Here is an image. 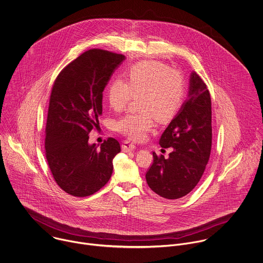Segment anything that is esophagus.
<instances>
[{"label":"esophagus","mask_w":263,"mask_h":263,"mask_svg":"<svg viewBox=\"0 0 263 263\" xmlns=\"http://www.w3.org/2000/svg\"><path fill=\"white\" fill-rule=\"evenodd\" d=\"M135 149V145L130 142V141H124L123 144H122V151L125 152V153H128V152H132Z\"/></svg>","instance_id":"obj_1"}]
</instances>
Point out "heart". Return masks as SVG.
<instances>
[{
  "label": "heart",
  "instance_id": "heart-1",
  "mask_svg": "<svg viewBox=\"0 0 263 263\" xmlns=\"http://www.w3.org/2000/svg\"><path fill=\"white\" fill-rule=\"evenodd\" d=\"M184 80L179 71L170 69L159 61H142L127 72V82L116 79L108 86L107 98L112 109H124L131 98L139 97L141 112H130L121 118L117 130L134 141L147 137L154 125V117L159 122L169 121L181 105Z\"/></svg>",
  "mask_w": 263,
  "mask_h": 263
}]
</instances>
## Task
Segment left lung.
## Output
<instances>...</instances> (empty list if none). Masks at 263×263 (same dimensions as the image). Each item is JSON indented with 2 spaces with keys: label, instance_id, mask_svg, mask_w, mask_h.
Returning a JSON list of instances; mask_svg holds the SVG:
<instances>
[{
  "label": "left lung",
  "instance_id": "1",
  "mask_svg": "<svg viewBox=\"0 0 263 263\" xmlns=\"http://www.w3.org/2000/svg\"><path fill=\"white\" fill-rule=\"evenodd\" d=\"M212 111L209 90L193 71L189 97L160 138V145L173 151L165 159L153 153L154 162L146 172L148 186L157 195L180 199L199 183L208 164L212 145Z\"/></svg>",
  "mask_w": 263,
  "mask_h": 263
}]
</instances>
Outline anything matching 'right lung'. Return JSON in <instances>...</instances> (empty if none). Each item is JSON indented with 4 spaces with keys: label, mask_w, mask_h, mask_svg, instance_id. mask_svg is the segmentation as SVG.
<instances>
[{
    "label": "right lung",
    "mask_w": 263,
    "mask_h": 263,
    "mask_svg": "<svg viewBox=\"0 0 263 263\" xmlns=\"http://www.w3.org/2000/svg\"><path fill=\"white\" fill-rule=\"evenodd\" d=\"M122 54L91 49L66 65L57 76L49 101L46 124V159L61 190L73 197L98 192L112 174V160L121 152L115 138L97 147L89 133L99 130L102 92Z\"/></svg>",
    "instance_id": "1"
}]
</instances>
